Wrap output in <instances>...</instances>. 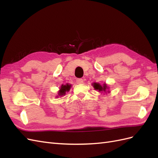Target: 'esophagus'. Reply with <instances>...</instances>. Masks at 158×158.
<instances>
[{"mask_svg":"<svg viewBox=\"0 0 158 158\" xmlns=\"http://www.w3.org/2000/svg\"><path fill=\"white\" fill-rule=\"evenodd\" d=\"M76 82L77 84H82L83 83V80L82 79H77L76 80Z\"/></svg>","mask_w":158,"mask_h":158,"instance_id":"obj_1","label":"esophagus"}]
</instances>
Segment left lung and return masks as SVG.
Wrapping results in <instances>:
<instances>
[{
    "mask_svg": "<svg viewBox=\"0 0 158 158\" xmlns=\"http://www.w3.org/2000/svg\"><path fill=\"white\" fill-rule=\"evenodd\" d=\"M92 85L94 87L95 90H98L99 93H102L104 92L107 94V93H110V91H109V86H107V85L104 83L103 85H101L99 83H93Z\"/></svg>",
    "mask_w": 158,
    "mask_h": 158,
    "instance_id": "8db88e82",
    "label": "left lung"
}]
</instances>
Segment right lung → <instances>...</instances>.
<instances>
[{
  "label": "right lung",
  "mask_w": 158,
  "mask_h": 158,
  "mask_svg": "<svg viewBox=\"0 0 158 158\" xmlns=\"http://www.w3.org/2000/svg\"><path fill=\"white\" fill-rule=\"evenodd\" d=\"M71 88V85L66 83L65 85H61L60 87H59V90L58 91V94L56 96V98H61V97L64 96L66 94V92H69L70 90V89Z\"/></svg>",
  "instance_id": "obj_1"
}]
</instances>
